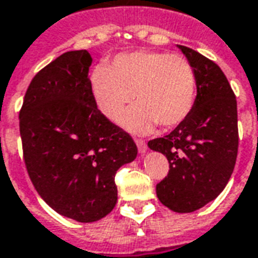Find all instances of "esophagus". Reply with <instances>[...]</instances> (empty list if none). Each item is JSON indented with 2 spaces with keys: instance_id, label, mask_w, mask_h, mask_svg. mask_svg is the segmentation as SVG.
<instances>
[{
  "instance_id": "34e87169",
  "label": "esophagus",
  "mask_w": 258,
  "mask_h": 258,
  "mask_svg": "<svg viewBox=\"0 0 258 258\" xmlns=\"http://www.w3.org/2000/svg\"><path fill=\"white\" fill-rule=\"evenodd\" d=\"M135 144H137V146H138V152L140 153H146V151H148V145H146V142L144 140H135Z\"/></svg>"
}]
</instances>
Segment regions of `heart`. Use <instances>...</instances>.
<instances>
[{"label": "heart", "instance_id": "obj_1", "mask_svg": "<svg viewBox=\"0 0 258 258\" xmlns=\"http://www.w3.org/2000/svg\"><path fill=\"white\" fill-rule=\"evenodd\" d=\"M96 106L109 120L121 118L125 128L148 133L156 124L171 128L189 116L196 98V74L188 59L155 51L120 53L109 66L91 74Z\"/></svg>", "mask_w": 258, "mask_h": 258}]
</instances>
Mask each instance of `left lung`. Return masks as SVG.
Instances as JSON below:
<instances>
[{
    "mask_svg": "<svg viewBox=\"0 0 258 258\" xmlns=\"http://www.w3.org/2000/svg\"><path fill=\"white\" fill-rule=\"evenodd\" d=\"M196 74L189 116L166 137L148 142L166 155L170 170L156 185L159 200L175 213H192L221 194L238 156L236 98L218 64L178 45Z\"/></svg>",
    "mask_w": 258,
    "mask_h": 258,
    "instance_id": "left-lung-1",
    "label": "left lung"
}]
</instances>
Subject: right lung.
I'll list each match as a JSON object with an SVG mask.
<instances>
[{
  "mask_svg": "<svg viewBox=\"0 0 258 258\" xmlns=\"http://www.w3.org/2000/svg\"><path fill=\"white\" fill-rule=\"evenodd\" d=\"M85 49L41 69L19 113L27 173L49 207L79 222L107 216L117 202L114 175L137 157L134 140L96 107Z\"/></svg>",
  "mask_w": 258,
  "mask_h": 258,
  "instance_id": "add662e5",
  "label": "right lung"
}]
</instances>
